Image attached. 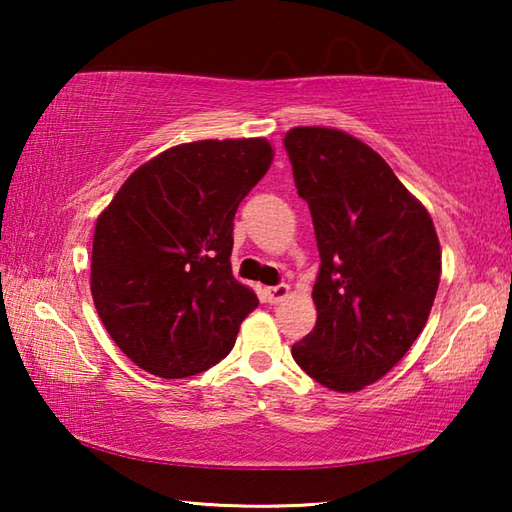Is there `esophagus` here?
<instances>
[{"instance_id":"1","label":"esophagus","mask_w":512,"mask_h":512,"mask_svg":"<svg viewBox=\"0 0 512 512\" xmlns=\"http://www.w3.org/2000/svg\"><path fill=\"white\" fill-rule=\"evenodd\" d=\"M289 296V287L287 284H277V287H268L264 289V300L268 305H277V302L284 300Z\"/></svg>"}]
</instances>
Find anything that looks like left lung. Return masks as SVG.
<instances>
[{
	"label": "left lung",
	"instance_id": "8db88e82",
	"mask_svg": "<svg viewBox=\"0 0 512 512\" xmlns=\"http://www.w3.org/2000/svg\"><path fill=\"white\" fill-rule=\"evenodd\" d=\"M316 230V327L291 354L311 379L354 393L400 361L427 325L440 282L429 212L379 153L336 128L284 135Z\"/></svg>",
	"mask_w": 512,
	"mask_h": 512
}]
</instances>
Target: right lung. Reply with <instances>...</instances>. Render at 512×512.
<instances>
[{
	"label": "right lung",
	"mask_w": 512,
	"mask_h": 512,
	"mask_svg": "<svg viewBox=\"0 0 512 512\" xmlns=\"http://www.w3.org/2000/svg\"><path fill=\"white\" fill-rule=\"evenodd\" d=\"M271 162L264 137L173 146L133 171L99 214L94 307L142 370L183 379L228 357L259 305L232 275V225Z\"/></svg>",
	"instance_id": "1"
}]
</instances>
